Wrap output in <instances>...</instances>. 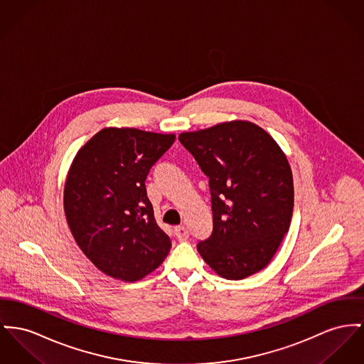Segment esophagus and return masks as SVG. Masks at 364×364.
Instances as JSON below:
<instances>
[{"instance_id": "34e87169", "label": "esophagus", "mask_w": 364, "mask_h": 364, "mask_svg": "<svg viewBox=\"0 0 364 364\" xmlns=\"http://www.w3.org/2000/svg\"><path fill=\"white\" fill-rule=\"evenodd\" d=\"M175 236L179 242H185L189 239V229L186 226H178L175 228Z\"/></svg>"}]
</instances>
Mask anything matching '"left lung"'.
Instances as JSON below:
<instances>
[{
  "label": "left lung",
  "mask_w": 364,
  "mask_h": 364,
  "mask_svg": "<svg viewBox=\"0 0 364 364\" xmlns=\"http://www.w3.org/2000/svg\"><path fill=\"white\" fill-rule=\"evenodd\" d=\"M179 141L210 179L214 228L197 251L228 280L262 270L292 217L294 183L284 151L264 128L244 120L182 132Z\"/></svg>",
  "instance_id": "1"
}]
</instances>
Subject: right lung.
<instances>
[{
	"label": "right lung",
	"mask_w": 364,
	"mask_h": 364,
	"mask_svg": "<svg viewBox=\"0 0 364 364\" xmlns=\"http://www.w3.org/2000/svg\"><path fill=\"white\" fill-rule=\"evenodd\" d=\"M173 141V134L109 127L74 157L63 192L66 219L85 257L113 279L138 282L170 252L145 181Z\"/></svg>",
	"instance_id": "right-lung-1"
}]
</instances>
